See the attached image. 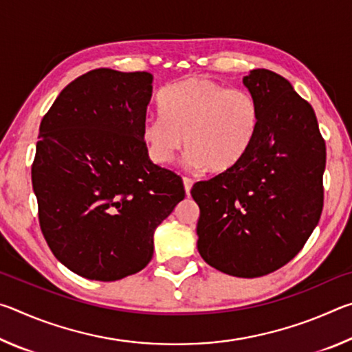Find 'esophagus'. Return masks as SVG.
<instances>
[{
    "label": "esophagus",
    "mask_w": 352,
    "mask_h": 352,
    "mask_svg": "<svg viewBox=\"0 0 352 352\" xmlns=\"http://www.w3.org/2000/svg\"><path fill=\"white\" fill-rule=\"evenodd\" d=\"M183 184H184V190H186V195H189V194H190V188H192L194 182L190 180V178L184 177V178H183Z\"/></svg>",
    "instance_id": "1"
}]
</instances>
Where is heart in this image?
Listing matches in <instances>:
<instances>
[{
    "mask_svg": "<svg viewBox=\"0 0 352 352\" xmlns=\"http://www.w3.org/2000/svg\"><path fill=\"white\" fill-rule=\"evenodd\" d=\"M160 107L163 115L147 118L142 126L148 155L158 164L170 163L186 142L189 168L222 174L245 158L258 136L261 110L253 94L208 77L166 88Z\"/></svg>",
    "mask_w": 352,
    "mask_h": 352,
    "instance_id": "obj_1",
    "label": "heart"
}]
</instances>
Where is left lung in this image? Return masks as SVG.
Returning <instances> with one entry per match:
<instances>
[{"mask_svg":"<svg viewBox=\"0 0 352 352\" xmlns=\"http://www.w3.org/2000/svg\"><path fill=\"white\" fill-rule=\"evenodd\" d=\"M243 85L259 104L258 136L234 169L195 183L190 195L206 264L258 278L294 259L318 225L326 146L311 104L287 79L253 69Z\"/></svg>","mask_w":352,"mask_h":352,"instance_id":"8db88e82","label":"left lung"}]
</instances>
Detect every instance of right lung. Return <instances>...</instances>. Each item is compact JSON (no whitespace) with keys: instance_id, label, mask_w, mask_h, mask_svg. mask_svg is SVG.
<instances>
[{"instance_id":"obj_1","label":"right lung","mask_w":352,"mask_h":352,"mask_svg":"<svg viewBox=\"0 0 352 352\" xmlns=\"http://www.w3.org/2000/svg\"><path fill=\"white\" fill-rule=\"evenodd\" d=\"M146 71L99 68L62 90L41 119L32 164L40 228L76 275L116 281L153 256L157 226L184 199L182 178L148 160Z\"/></svg>"}]
</instances>
